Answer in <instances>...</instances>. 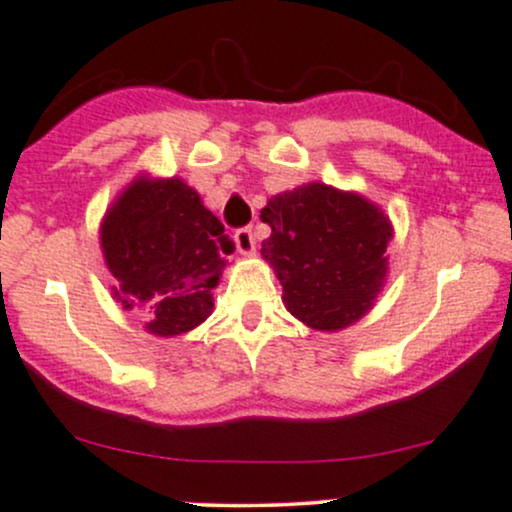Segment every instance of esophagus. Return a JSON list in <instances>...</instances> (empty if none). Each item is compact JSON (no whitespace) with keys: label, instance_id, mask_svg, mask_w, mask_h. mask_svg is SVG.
<instances>
[{"label":"esophagus","instance_id":"34e87169","mask_svg":"<svg viewBox=\"0 0 512 512\" xmlns=\"http://www.w3.org/2000/svg\"><path fill=\"white\" fill-rule=\"evenodd\" d=\"M234 241H236V249H239V254H241V256H254V254H256L254 232H251L249 227H246V229H239V232L234 234Z\"/></svg>","mask_w":512,"mask_h":512}]
</instances>
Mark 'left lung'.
<instances>
[{"label": "left lung", "instance_id": "obj_1", "mask_svg": "<svg viewBox=\"0 0 512 512\" xmlns=\"http://www.w3.org/2000/svg\"><path fill=\"white\" fill-rule=\"evenodd\" d=\"M271 236L261 254L283 285L290 315L317 332L359 322L388 276V214L359 192L307 183L261 210Z\"/></svg>", "mask_w": 512, "mask_h": 512}]
</instances>
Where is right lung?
Here are the masks:
<instances>
[{"instance_id":"add662e5","label":"right lung","mask_w":512,"mask_h":512,"mask_svg":"<svg viewBox=\"0 0 512 512\" xmlns=\"http://www.w3.org/2000/svg\"><path fill=\"white\" fill-rule=\"evenodd\" d=\"M112 295L124 310L146 307V332L178 337L212 315V290L234 244L202 197L180 178L136 175L100 224Z\"/></svg>"}]
</instances>
